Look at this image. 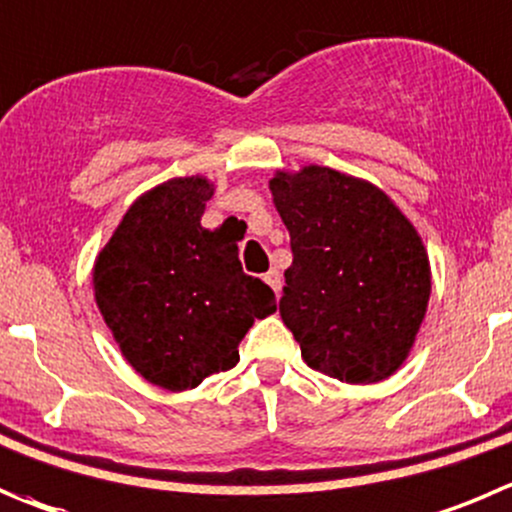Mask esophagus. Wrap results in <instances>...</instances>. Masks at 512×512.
Returning a JSON list of instances; mask_svg holds the SVG:
<instances>
[{
	"label": "esophagus",
	"instance_id": "esophagus-1",
	"mask_svg": "<svg viewBox=\"0 0 512 512\" xmlns=\"http://www.w3.org/2000/svg\"><path fill=\"white\" fill-rule=\"evenodd\" d=\"M264 281H266V284L271 286V289L276 291V294H279V291H281V271H279V269L266 271V274H264Z\"/></svg>",
	"mask_w": 512,
	"mask_h": 512
}]
</instances>
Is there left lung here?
<instances>
[{
	"mask_svg": "<svg viewBox=\"0 0 512 512\" xmlns=\"http://www.w3.org/2000/svg\"><path fill=\"white\" fill-rule=\"evenodd\" d=\"M269 186L294 253L279 311L301 357L339 382H382L425 319L432 281L422 238L387 193L339 170H279Z\"/></svg>",
	"mask_w": 512,
	"mask_h": 512,
	"instance_id": "1",
	"label": "left lung"
}]
</instances>
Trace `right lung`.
Returning a JSON list of instances; mask_svg holds the SVG:
<instances>
[{
  "mask_svg": "<svg viewBox=\"0 0 512 512\" xmlns=\"http://www.w3.org/2000/svg\"><path fill=\"white\" fill-rule=\"evenodd\" d=\"M211 196L203 175L143 193L92 271L95 301L123 357L170 392L236 367L253 319L276 311L274 291L243 274L236 238L201 226Z\"/></svg>",
  "mask_w": 512,
  "mask_h": 512,
  "instance_id": "right-lung-1",
  "label": "right lung"
}]
</instances>
